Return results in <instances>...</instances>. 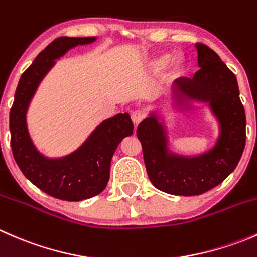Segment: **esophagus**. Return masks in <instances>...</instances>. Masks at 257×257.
I'll use <instances>...</instances> for the list:
<instances>
[{"label":"esophagus","instance_id":"34e87169","mask_svg":"<svg viewBox=\"0 0 257 257\" xmlns=\"http://www.w3.org/2000/svg\"><path fill=\"white\" fill-rule=\"evenodd\" d=\"M145 118V112L142 109H137L132 112V120H133L134 125H138L142 120Z\"/></svg>","mask_w":257,"mask_h":257}]
</instances>
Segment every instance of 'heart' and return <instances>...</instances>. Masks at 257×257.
I'll use <instances>...</instances> for the list:
<instances>
[{
  "label": "heart",
  "mask_w": 257,
  "mask_h": 257,
  "mask_svg": "<svg viewBox=\"0 0 257 257\" xmlns=\"http://www.w3.org/2000/svg\"><path fill=\"white\" fill-rule=\"evenodd\" d=\"M168 61H169V56H162V57H159V58H157L154 62H153V67H154V69L159 71V69H163L165 66H167ZM183 72H184L183 61H181V59H177V61L173 63L172 71H170V76L178 77V76H180Z\"/></svg>",
  "instance_id": "1"
}]
</instances>
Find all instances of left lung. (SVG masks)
Listing matches in <instances>:
<instances>
[{"label":"left lung","mask_w":257,"mask_h":257,"mask_svg":"<svg viewBox=\"0 0 257 257\" xmlns=\"http://www.w3.org/2000/svg\"><path fill=\"white\" fill-rule=\"evenodd\" d=\"M198 64L193 78L177 79L180 100L208 102L220 123V136L209 152L181 157L168 150L164 128L152 114L137 128L143 148L148 177L153 185L172 195L193 196L221 184L239 164L246 143V116L235 74L220 57L203 43H196Z\"/></svg>","instance_id":"obj_1"}]
</instances>
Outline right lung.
Wrapping results in <instances>:
<instances>
[{
    "label": "right lung",
    "mask_w": 257,
    "mask_h": 257,
    "mask_svg": "<svg viewBox=\"0 0 257 257\" xmlns=\"http://www.w3.org/2000/svg\"><path fill=\"white\" fill-rule=\"evenodd\" d=\"M94 41L95 37H59L49 43L21 76L10 112L11 148L18 168L38 189L61 200L80 201L102 193L116 147L133 134L131 116L124 113L103 121L78 150L59 159L46 158L31 141L26 113L40 82L68 49Z\"/></svg>",
    "instance_id": "1"
}]
</instances>
